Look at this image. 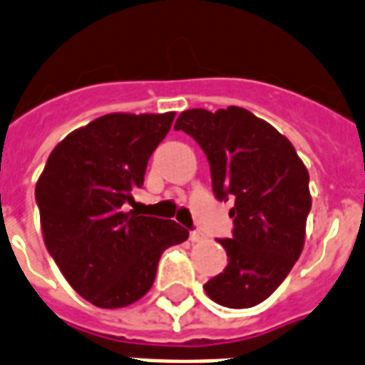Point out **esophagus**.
<instances>
[{
  "label": "esophagus",
  "mask_w": 365,
  "mask_h": 365,
  "mask_svg": "<svg viewBox=\"0 0 365 365\" xmlns=\"http://www.w3.org/2000/svg\"><path fill=\"white\" fill-rule=\"evenodd\" d=\"M202 237H205V235H202L201 232H191V233H189V241H191V243H197V241H201Z\"/></svg>",
  "instance_id": "obj_1"
}]
</instances>
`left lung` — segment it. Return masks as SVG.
Segmentation results:
<instances>
[{
	"label": "left lung",
	"mask_w": 365,
	"mask_h": 365,
	"mask_svg": "<svg viewBox=\"0 0 365 365\" xmlns=\"http://www.w3.org/2000/svg\"><path fill=\"white\" fill-rule=\"evenodd\" d=\"M174 128L207 155L214 195L235 201L233 237L218 239L230 262L205 291L227 308L260 304L282 285L304 247L312 207L308 170L291 141L247 108H189Z\"/></svg>",
	"instance_id": "8db88e82"
}]
</instances>
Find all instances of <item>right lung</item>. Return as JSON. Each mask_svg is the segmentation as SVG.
I'll list each match as a JSON object with an SVG mask.
<instances>
[{
  "label": "right lung",
  "mask_w": 365,
  "mask_h": 365,
  "mask_svg": "<svg viewBox=\"0 0 365 365\" xmlns=\"http://www.w3.org/2000/svg\"><path fill=\"white\" fill-rule=\"evenodd\" d=\"M176 113H113L68 133L36 183L41 233L61 274L99 308H122L153 287L160 255L189 232L128 210Z\"/></svg>",
  "instance_id": "obj_1"
}]
</instances>
